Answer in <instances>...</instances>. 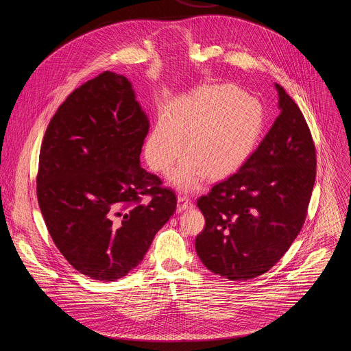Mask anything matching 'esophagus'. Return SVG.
Returning a JSON list of instances; mask_svg holds the SVG:
<instances>
[{"label": "esophagus", "instance_id": "obj_1", "mask_svg": "<svg viewBox=\"0 0 351 351\" xmlns=\"http://www.w3.org/2000/svg\"><path fill=\"white\" fill-rule=\"evenodd\" d=\"M193 207V202L191 198L189 195H184V194H180L178 197V213H182L187 208H191Z\"/></svg>", "mask_w": 351, "mask_h": 351}]
</instances>
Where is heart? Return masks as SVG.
Returning a JSON list of instances; mask_svg holds the SVG:
<instances>
[{
	"instance_id": "heart-1",
	"label": "heart",
	"mask_w": 351,
	"mask_h": 351,
	"mask_svg": "<svg viewBox=\"0 0 351 351\" xmlns=\"http://www.w3.org/2000/svg\"><path fill=\"white\" fill-rule=\"evenodd\" d=\"M264 128L257 99L232 84L203 86L176 98L158 119L144 144L149 168L168 171L172 186L197 190L210 175L221 179L236 172L256 149ZM185 147H182V141Z\"/></svg>"
}]
</instances>
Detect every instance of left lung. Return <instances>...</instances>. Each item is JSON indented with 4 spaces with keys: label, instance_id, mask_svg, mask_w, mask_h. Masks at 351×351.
<instances>
[{
    "label": "left lung",
    "instance_id": "obj_1",
    "mask_svg": "<svg viewBox=\"0 0 351 351\" xmlns=\"http://www.w3.org/2000/svg\"><path fill=\"white\" fill-rule=\"evenodd\" d=\"M280 114L256 152L197 199L206 218L195 252L214 274L247 280L269 271L303 228L315 183L310 128L282 86Z\"/></svg>",
    "mask_w": 351,
    "mask_h": 351
}]
</instances>
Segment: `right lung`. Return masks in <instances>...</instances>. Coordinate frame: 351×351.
Segmentation results:
<instances>
[{
	"label": "right lung",
	"mask_w": 351,
	"mask_h": 351,
	"mask_svg": "<svg viewBox=\"0 0 351 351\" xmlns=\"http://www.w3.org/2000/svg\"><path fill=\"white\" fill-rule=\"evenodd\" d=\"M148 128L132 83L107 71L71 93L45 130L38 206L61 254L91 279L126 276L176 210L175 193L140 167Z\"/></svg>",
	"instance_id": "obj_1"
}]
</instances>
